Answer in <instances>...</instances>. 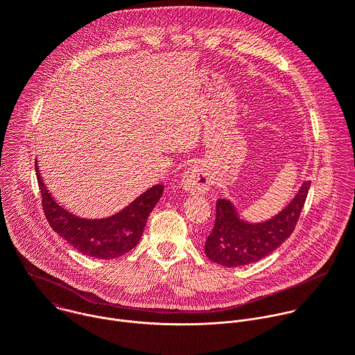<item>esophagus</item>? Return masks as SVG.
<instances>
[{"label": "esophagus", "instance_id": "34e87169", "mask_svg": "<svg viewBox=\"0 0 355 355\" xmlns=\"http://www.w3.org/2000/svg\"><path fill=\"white\" fill-rule=\"evenodd\" d=\"M211 185V175L202 166L188 168L181 178V187L188 193H205Z\"/></svg>", "mask_w": 355, "mask_h": 355}]
</instances>
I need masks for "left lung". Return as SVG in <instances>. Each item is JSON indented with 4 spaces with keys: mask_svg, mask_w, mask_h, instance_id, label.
Segmentation results:
<instances>
[{
    "mask_svg": "<svg viewBox=\"0 0 355 355\" xmlns=\"http://www.w3.org/2000/svg\"><path fill=\"white\" fill-rule=\"evenodd\" d=\"M309 188L311 181L303 182L282 211L257 223L241 219L229 199H218L215 226L205 241L208 259L223 267H240L266 259L292 234Z\"/></svg>",
    "mask_w": 355,
    "mask_h": 355,
    "instance_id": "1",
    "label": "left lung"
}]
</instances>
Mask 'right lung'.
Wrapping results in <instances>:
<instances>
[{"instance_id":"right-lung-1","label":"right lung","mask_w":355,"mask_h":355,"mask_svg":"<svg viewBox=\"0 0 355 355\" xmlns=\"http://www.w3.org/2000/svg\"><path fill=\"white\" fill-rule=\"evenodd\" d=\"M35 170L49 225L81 254L101 260L121 257L136 247L147 218L157 205L164 189L163 185L157 184L140 193L118 214L101 219H87L60 207L44 187L37 166Z\"/></svg>"}]
</instances>
